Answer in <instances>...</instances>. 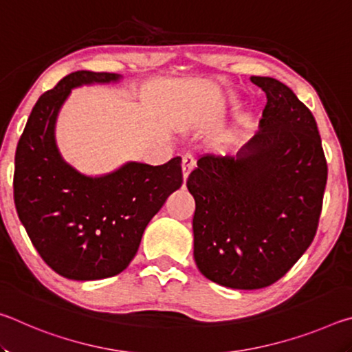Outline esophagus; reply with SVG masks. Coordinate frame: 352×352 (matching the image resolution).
Returning <instances> with one entry per match:
<instances>
[{
    "instance_id": "esophagus-1",
    "label": "esophagus",
    "mask_w": 352,
    "mask_h": 352,
    "mask_svg": "<svg viewBox=\"0 0 352 352\" xmlns=\"http://www.w3.org/2000/svg\"><path fill=\"white\" fill-rule=\"evenodd\" d=\"M195 168V158L192 155H184L183 157V162H182V169H183V180L186 182L188 177L192 169Z\"/></svg>"
}]
</instances>
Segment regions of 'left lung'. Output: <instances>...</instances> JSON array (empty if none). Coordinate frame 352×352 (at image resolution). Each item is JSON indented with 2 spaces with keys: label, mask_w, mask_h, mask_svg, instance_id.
I'll return each instance as SVG.
<instances>
[{
  "label": "left lung",
  "mask_w": 352,
  "mask_h": 352,
  "mask_svg": "<svg viewBox=\"0 0 352 352\" xmlns=\"http://www.w3.org/2000/svg\"><path fill=\"white\" fill-rule=\"evenodd\" d=\"M267 94L259 132L236 157L200 158L186 186L195 200L194 259L231 289L267 287L317 233L327 180L317 122L287 85L250 77Z\"/></svg>",
  "instance_id": "8db88e82"
}]
</instances>
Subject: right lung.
I'll return each instance as SVG.
<instances>
[{
	"label": "right lung",
	"mask_w": 352,
	"mask_h": 352,
	"mask_svg": "<svg viewBox=\"0 0 352 352\" xmlns=\"http://www.w3.org/2000/svg\"><path fill=\"white\" fill-rule=\"evenodd\" d=\"M115 73L76 71L41 94L15 152L14 200L29 239L47 265L76 281L126 270L147 223L182 186V158L162 166L129 162L99 177L67 163L56 122L71 90L116 83Z\"/></svg>",
	"instance_id": "add662e5"
}]
</instances>
